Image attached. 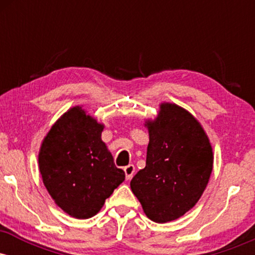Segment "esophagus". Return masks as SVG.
<instances>
[{
    "label": "esophagus",
    "mask_w": 255,
    "mask_h": 255,
    "mask_svg": "<svg viewBox=\"0 0 255 255\" xmlns=\"http://www.w3.org/2000/svg\"><path fill=\"white\" fill-rule=\"evenodd\" d=\"M125 172H126V177H127V180H130V178L133 177L134 172H135V166L133 164L125 166Z\"/></svg>",
    "instance_id": "1"
}]
</instances>
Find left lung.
I'll return each mask as SVG.
<instances>
[{
    "label": "left lung",
    "mask_w": 255,
    "mask_h": 255,
    "mask_svg": "<svg viewBox=\"0 0 255 255\" xmlns=\"http://www.w3.org/2000/svg\"><path fill=\"white\" fill-rule=\"evenodd\" d=\"M146 126V166L131 178L130 188L151 221L166 223L200 199L212 172V147L200 124L176 104L163 103Z\"/></svg>",
    "instance_id": "obj_1"
}]
</instances>
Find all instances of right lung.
I'll list each match as a JSON object with an SVG mask.
<instances>
[{
	"label": "right lung",
	"instance_id": "add662e5",
	"mask_svg": "<svg viewBox=\"0 0 255 255\" xmlns=\"http://www.w3.org/2000/svg\"><path fill=\"white\" fill-rule=\"evenodd\" d=\"M104 126L74 107L51 127L40 146L44 186L64 212L86 219L125 181V171L102 141Z\"/></svg>",
	"mask_w": 255,
	"mask_h": 255
}]
</instances>
